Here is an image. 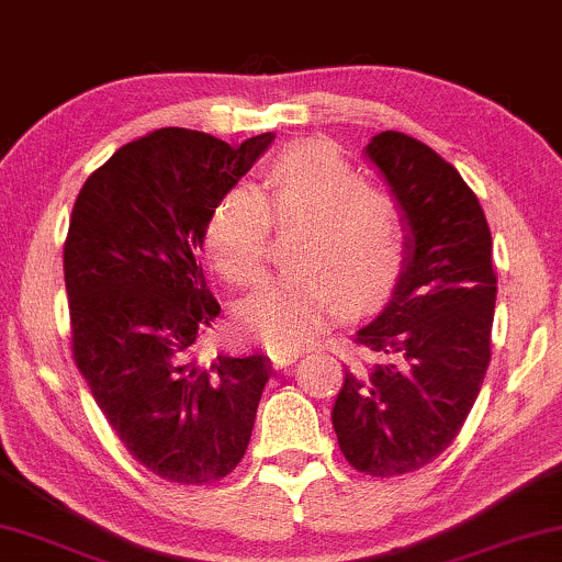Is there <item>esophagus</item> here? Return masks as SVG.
<instances>
[{"label":"esophagus","mask_w":562,"mask_h":562,"mask_svg":"<svg viewBox=\"0 0 562 562\" xmlns=\"http://www.w3.org/2000/svg\"><path fill=\"white\" fill-rule=\"evenodd\" d=\"M301 355H303L301 349H269V359H272V364L277 370L290 368V364H293Z\"/></svg>","instance_id":"1"}]
</instances>
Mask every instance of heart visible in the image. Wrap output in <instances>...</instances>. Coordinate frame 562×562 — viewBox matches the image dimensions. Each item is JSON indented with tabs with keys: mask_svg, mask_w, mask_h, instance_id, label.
I'll list each match as a JSON object with an SVG mask.
<instances>
[{
	"mask_svg": "<svg viewBox=\"0 0 562 562\" xmlns=\"http://www.w3.org/2000/svg\"><path fill=\"white\" fill-rule=\"evenodd\" d=\"M272 215L303 223L293 269L267 277L238 305V326L267 347H303L351 305L391 293L403 267V223L391 194L362 184L328 140H303L269 161L265 187L221 194L205 226V254L231 285H249L265 267Z\"/></svg>",
	"mask_w": 562,
	"mask_h": 562,
	"instance_id": "1",
	"label": "heart"
}]
</instances>
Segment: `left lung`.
Instances as JSON below:
<instances>
[{"label": "left lung", "mask_w": 562, "mask_h": 562, "mask_svg": "<svg viewBox=\"0 0 562 562\" xmlns=\"http://www.w3.org/2000/svg\"><path fill=\"white\" fill-rule=\"evenodd\" d=\"M364 156L398 203L403 267L355 334L378 362L347 370L331 422L351 468L391 477L442 454L465 424L491 362L496 274L488 221L452 164L395 131L372 136Z\"/></svg>", "instance_id": "8db88e82"}]
</instances>
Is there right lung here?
Returning a JSON list of instances; mask_svg holds the SVG:
<instances>
[{
	"label": "right lung",
	"instance_id": "1",
	"mask_svg": "<svg viewBox=\"0 0 562 562\" xmlns=\"http://www.w3.org/2000/svg\"><path fill=\"white\" fill-rule=\"evenodd\" d=\"M274 133L241 146L159 128L81 187L64 246L77 368L120 442L171 483L226 477L249 447L269 380L261 355L198 359L221 305L198 254L223 192Z\"/></svg>",
	"mask_w": 562,
	"mask_h": 562
}]
</instances>
